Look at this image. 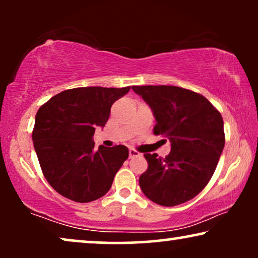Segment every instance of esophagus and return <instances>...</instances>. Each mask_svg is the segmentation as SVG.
Instances as JSON below:
<instances>
[{
	"instance_id": "obj_1",
	"label": "esophagus",
	"mask_w": 258,
	"mask_h": 258,
	"mask_svg": "<svg viewBox=\"0 0 258 258\" xmlns=\"http://www.w3.org/2000/svg\"><path fill=\"white\" fill-rule=\"evenodd\" d=\"M140 153L139 151H136L135 149H130L129 150V158H134V157H137V156H140Z\"/></svg>"
}]
</instances>
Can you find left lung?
Segmentation results:
<instances>
[{
    "label": "left lung",
    "mask_w": 258,
    "mask_h": 258,
    "mask_svg": "<svg viewBox=\"0 0 258 258\" xmlns=\"http://www.w3.org/2000/svg\"><path fill=\"white\" fill-rule=\"evenodd\" d=\"M156 119L155 135L167 137V157L144 154L148 169L140 176L144 195L163 207L178 206L202 191L224 148L223 118L201 94L175 86H135Z\"/></svg>",
    "instance_id": "left-lung-1"
}]
</instances>
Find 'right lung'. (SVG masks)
Returning <instances> with one entry per match:
<instances>
[{"mask_svg": "<svg viewBox=\"0 0 258 258\" xmlns=\"http://www.w3.org/2000/svg\"><path fill=\"white\" fill-rule=\"evenodd\" d=\"M130 87H83L64 90L38 109L33 142L42 172L58 194L79 203L104 196L129 156L125 146L95 149L96 126H103L115 101Z\"/></svg>", "mask_w": 258, "mask_h": 258, "instance_id": "add662e5", "label": "right lung"}]
</instances>
